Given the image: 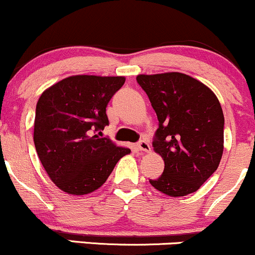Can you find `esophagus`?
Here are the masks:
<instances>
[{
  "label": "esophagus",
  "mask_w": 255,
  "mask_h": 255,
  "mask_svg": "<svg viewBox=\"0 0 255 255\" xmlns=\"http://www.w3.org/2000/svg\"><path fill=\"white\" fill-rule=\"evenodd\" d=\"M137 147H138L139 150L144 151V153H149V151L151 150L150 144L147 141H139L138 144H137Z\"/></svg>",
  "instance_id": "34e87169"
}]
</instances>
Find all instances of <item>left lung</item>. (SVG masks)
<instances>
[{"instance_id": "8db88e82", "label": "left lung", "mask_w": 255, "mask_h": 255, "mask_svg": "<svg viewBox=\"0 0 255 255\" xmlns=\"http://www.w3.org/2000/svg\"><path fill=\"white\" fill-rule=\"evenodd\" d=\"M159 120L154 151L164 172L149 183L168 196L195 193L218 168L224 150V114L218 97L188 74H138Z\"/></svg>"}]
</instances>
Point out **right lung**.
<instances>
[{"label":"right lung","mask_w":255,"mask_h":255,"mask_svg":"<svg viewBox=\"0 0 255 255\" xmlns=\"http://www.w3.org/2000/svg\"><path fill=\"white\" fill-rule=\"evenodd\" d=\"M125 77L77 74L45 89L36 106L33 142L45 172L60 190L87 195L99 189L130 149L100 137L108 102Z\"/></svg>","instance_id":"1"}]
</instances>
